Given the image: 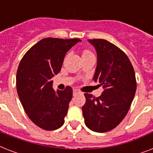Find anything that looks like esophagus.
<instances>
[{
  "instance_id": "34e87169",
  "label": "esophagus",
  "mask_w": 153,
  "mask_h": 153,
  "mask_svg": "<svg viewBox=\"0 0 153 153\" xmlns=\"http://www.w3.org/2000/svg\"><path fill=\"white\" fill-rule=\"evenodd\" d=\"M81 92H80V91L79 90H78V89H74L73 90V94L74 95H76V94H80Z\"/></svg>"
}]
</instances>
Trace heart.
Returning a JSON list of instances; mask_svg holds the SVG:
<instances>
[{"instance_id": "obj_1", "label": "heart", "mask_w": 153, "mask_h": 153, "mask_svg": "<svg viewBox=\"0 0 153 153\" xmlns=\"http://www.w3.org/2000/svg\"><path fill=\"white\" fill-rule=\"evenodd\" d=\"M93 55V53L91 52L89 49H84L82 50V57H85V56H87V55Z\"/></svg>"}]
</instances>
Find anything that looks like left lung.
Instances as JSON below:
<instances>
[{
	"label": "left lung",
	"instance_id": "1",
	"mask_svg": "<svg viewBox=\"0 0 153 153\" xmlns=\"http://www.w3.org/2000/svg\"><path fill=\"white\" fill-rule=\"evenodd\" d=\"M95 47L98 65L93 80L104 91L95 98L84 94L82 107L84 121L90 129L105 133L114 129L125 118L137 90L135 71L126 54L118 47L102 39H89Z\"/></svg>",
	"mask_w": 153,
	"mask_h": 153
}]
</instances>
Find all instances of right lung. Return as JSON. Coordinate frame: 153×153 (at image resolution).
<instances>
[{"instance_id": "right-lung-1", "label": "right lung", "mask_w": 153, "mask_h": 153, "mask_svg": "<svg viewBox=\"0 0 153 153\" xmlns=\"http://www.w3.org/2000/svg\"><path fill=\"white\" fill-rule=\"evenodd\" d=\"M79 39L45 38L25 53L16 72V91L27 117L44 130H55L64 123L73 90L54 91L51 78L61 71L66 53Z\"/></svg>"}]
</instances>
